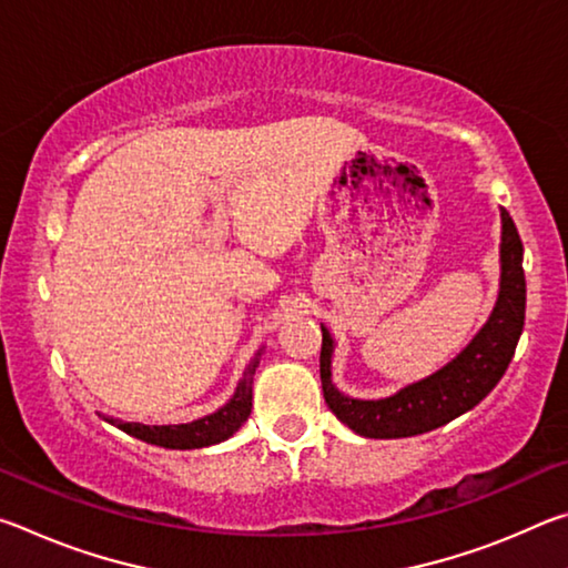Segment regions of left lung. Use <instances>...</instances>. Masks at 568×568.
<instances>
[{"label": "left lung", "mask_w": 568, "mask_h": 568, "mask_svg": "<svg viewBox=\"0 0 568 568\" xmlns=\"http://www.w3.org/2000/svg\"><path fill=\"white\" fill-rule=\"evenodd\" d=\"M501 291L491 318L478 331L460 355L434 376L381 400L348 398L331 381L333 338L323 328L321 383L328 408L345 426L365 438H406L434 430L478 406L511 363L524 331L526 277L524 245L511 215L501 207Z\"/></svg>", "instance_id": "1"}]
</instances>
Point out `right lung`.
Returning <instances> with one entry per match:
<instances>
[{"label":"right lung","mask_w":568,"mask_h":568,"mask_svg":"<svg viewBox=\"0 0 568 568\" xmlns=\"http://www.w3.org/2000/svg\"><path fill=\"white\" fill-rule=\"evenodd\" d=\"M257 363H261V353L247 363L243 381L237 383L235 396L230 398V403H225L217 413H213V416H205L192 423H180V426H142V423H122L114 418H108V420L114 423L118 428H122L124 434L162 448L187 450V448H205V446L220 444V440H227L233 436L235 430L247 420L250 410H253V376H255Z\"/></svg>","instance_id":"obj_1"}]
</instances>
